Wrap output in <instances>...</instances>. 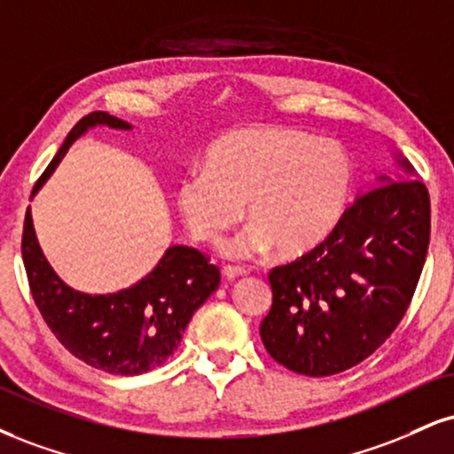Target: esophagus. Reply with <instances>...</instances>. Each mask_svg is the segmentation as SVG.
<instances>
[{
	"instance_id": "esophagus-1",
	"label": "esophagus",
	"mask_w": 454,
	"mask_h": 454,
	"mask_svg": "<svg viewBox=\"0 0 454 454\" xmlns=\"http://www.w3.org/2000/svg\"><path fill=\"white\" fill-rule=\"evenodd\" d=\"M222 275L226 281H234V279H239V277L247 275V270L241 269V266H223Z\"/></svg>"
}]
</instances>
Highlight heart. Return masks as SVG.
Here are the masks:
<instances>
[{
    "instance_id": "heart-1",
    "label": "heart",
    "mask_w": 454,
    "mask_h": 454,
    "mask_svg": "<svg viewBox=\"0 0 454 454\" xmlns=\"http://www.w3.org/2000/svg\"><path fill=\"white\" fill-rule=\"evenodd\" d=\"M353 162L338 141L292 129H241L207 150L205 171L179 179L175 205L190 237L220 243L247 213L251 223L222 247L251 260L277 247L300 255L324 243L347 209Z\"/></svg>"
}]
</instances>
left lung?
Segmentation results:
<instances>
[{"label":"left lung","mask_w":454,"mask_h":454,"mask_svg":"<svg viewBox=\"0 0 454 454\" xmlns=\"http://www.w3.org/2000/svg\"><path fill=\"white\" fill-rule=\"evenodd\" d=\"M397 171L357 194L324 243L270 270L260 325L275 362L304 376L345 372L379 348L411 304L429 247V192L400 152Z\"/></svg>","instance_id":"left-lung-1"}]
</instances>
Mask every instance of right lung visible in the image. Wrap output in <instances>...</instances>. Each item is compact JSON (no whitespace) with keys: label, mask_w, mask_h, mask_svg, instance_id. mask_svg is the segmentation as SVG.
<instances>
[{"label":"right lung","mask_w":454,"mask_h":454,"mask_svg":"<svg viewBox=\"0 0 454 454\" xmlns=\"http://www.w3.org/2000/svg\"><path fill=\"white\" fill-rule=\"evenodd\" d=\"M95 127L130 130L129 122L92 112L69 130L34 194L75 139ZM23 262L31 294L52 334L75 357L109 374L135 376L171 357L192 315L220 286V270L199 249L171 245L144 279L114 294H84L54 272L37 243L31 207L23 228Z\"/></svg>","instance_id":"add662e5"}]
</instances>
